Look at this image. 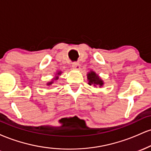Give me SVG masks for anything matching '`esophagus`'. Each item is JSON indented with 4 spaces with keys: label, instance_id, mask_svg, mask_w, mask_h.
<instances>
[{
    "label": "esophagus",
    "instance_id": "34e87169",
    "mask_svg": "<svg viewBox=\"0 0 151 151\" xmlns=\"http://www.w3.org/2000/svg\"><path fill=\"white\" fill-rule=\"evenodd\" d=\"M79 63L77 62H73L72 63V67L74 69V70H79Z\"/></svg>",
    "mask_w": 151,
    "mask_h": 151
}]
</instances>
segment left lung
<instances>
[{
  "label": "left lung",
  "instance_id": "1",
  "mask_svg": "<svg viewBox=\"0 0 151 151\" xmlns=\"http://www.w3.org/2000/svg\"><path fill=\"white\" fill-rule=\"evenodd\" d=\"M87 78L88 80H89V84L91 85H99L100 86H102L104 84L103 81L101 80L99 77L98 75H96V73L94 72H91L90 73L87 74Z\"/></svg>",
  "mask_w": 151,
  "mask_h": 151
}]
</instances>
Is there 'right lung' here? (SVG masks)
Listing matches in <instances>:
<instances>
[{
	"instance_id": "1",
	"label": "right lung",
	"mask_w": 151,
	"mask_h": 151,
	"mask_svg": "<svg viewBox=\"0 0 151 151\" xmlns=\"http://www.w3.org/2000/svg\"><path fill=\"white\" fill-rule=\"evenodd\" d=\"M58 74H61V72H59V73H58ZM58 79V77H57V78H56V79ZM52 84V81H51V82L48 83V84H48V85H50V84Z\"/></svg>"
}]
</instances>
